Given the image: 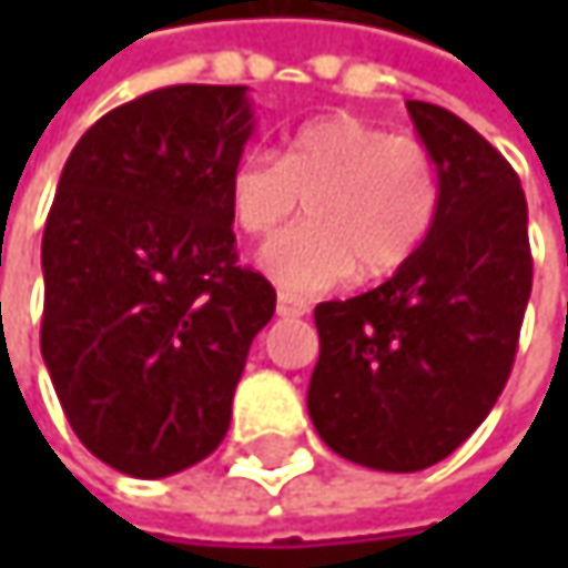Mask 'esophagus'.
<instances>
[{"label":"esophagus","mask_w":568,"mask_h":568,"mask_svg":"<svg viewBox=\"0 0 568 568\" xmlns=\"http://www.w3.org/2000/svg\"><path fill=\"white\" fill-rule=\"evenodd\" d=\"M276 312H280L283 318H298V315H305V312H308V302H302V298H295V295H285V292H280V298H276Z\"/></svg>","instance_id":"obj_1"}]
</instances>
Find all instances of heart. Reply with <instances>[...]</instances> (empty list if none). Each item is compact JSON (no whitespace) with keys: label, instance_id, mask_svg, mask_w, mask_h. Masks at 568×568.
<instances>
[{"label":"heart","instance_id":"1","mask_svg":"<svg viewBox=\"0 0 568 568\" xmlns=\"http://www.w3.org/2000/svg\"><path fill=\"white\" fill-rule=\"evenodd\" d=\"M302 206L308 216L270 240L260 270L285 292H325L385 280L407 266L440 216V168L434 151L407 134L328 114L288 134L283 154L246 151L226 180L236 230L270 236Z\"/></svg>","mask_w":568,"mask_h":568}]
</instances>
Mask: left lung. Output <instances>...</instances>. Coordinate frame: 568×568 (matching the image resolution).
Instances as JSON below:
<instances>
[{
	"mask_svg": "<svg viewBox=\"0 0 568 568\" xmlns=\"http://www.w3.org/2000/svg\"><path fill=\"white\" fill-rule=\"evenodd\" d=\"M440 168V216L388 283L318 302L308 417L345 460L414 474L454 454L513 372L532 288L526 196L507 158L467 121L407 101Z\"/></svg>",
	"mask_w": 568,
	"mask_h": 568,
	"instance_id": "1",
	"label": "left lung"
}]
</instances>
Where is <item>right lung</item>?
<instances>
[{
	"label": "right lung",
	"instance_id": "add662e5",
	"mask_svg": "<svg viewBox=\"0 0 568 568\" xmlns=\"http://www.w3.org/2000/svg\"><path fill=\"white\" fill-rule=\"evenodd\" d=\"M243 84L148 91L74 144L42 236V358L78 440L158 480L210 457L276 288L240 266Z\"/></svg>",
	"mask_w": 568,
	"mask_h": 568
}]
</instances>
